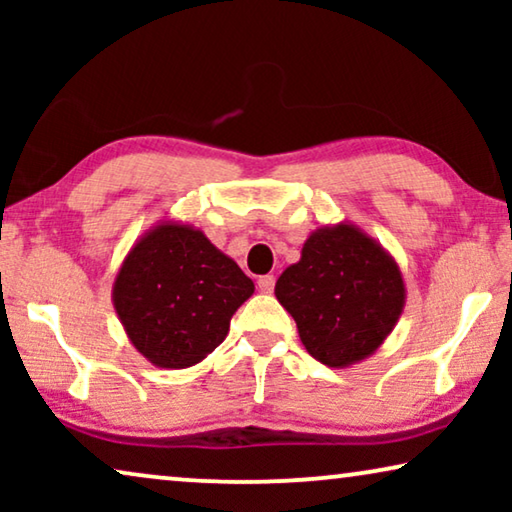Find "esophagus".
<instances>
[{
  "label": "esophagus",
  "mask_w": 512,
  "mask_h": 512,
  "mask_svg": "<svg viewBox=\"0 0 512 512\" xmlns=\"http://www.w3.org/2000/svg\"><path fill=\"white\" fill-rule=\"evenodd\" d=\"M272 289H275V277H272V275L258 277V291H261V293H272Z\"/></svg>",
  "instance_id": "esophagus-1"
}]
</instances>
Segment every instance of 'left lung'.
I'll list each match as a JSON object with an SVG mask.
<instances>
[{"label":"left lung","mask_w":512,"mask_h":512,"mask_svg":"<svg viewBox=\"0 0 512 512\" xmlns=\"http://www.w3.org/2000/svg\"><path fill=\"white\" fill-rule=\"evenodd\" d=\"M275 296L314 359L349 368L373 356L394 331L405 282L380 242L340 221L307 237L300 261L279 275Z\"/></svg>","instance_id":"left-lung-1"}]
</instances>
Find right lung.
Returning a JSON list of instances; mask_svg holds the SVG:
<instances>
[{
  "instance_id": "right-lung-1",
  "label": "right lung",
  "mask_w": 512,
  "mask_h": 512,
  "mask_svg": "<svg viewBox=\"0 0 512 512\" xmlns=\"http://www.w3.org/2000/svg\"><path fill=\"white\" fill-rule=\"evenodd\" d=\"M254 293L233 258L191 223L163 219L132 244L111 286L132 347L158 368H191L226 340Z\"/></svg>"
}]
</instances>
